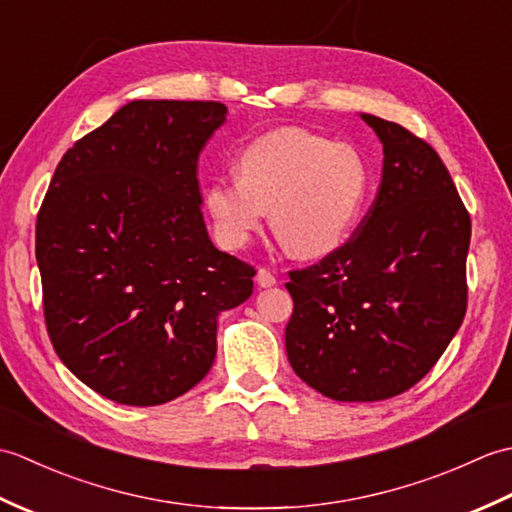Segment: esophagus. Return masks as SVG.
<instances>
[{
    "mask_svg": "<svg viewBox=\"0 0 512 512\" xmlns=\"http://www.w3.org/2000/svg\"><path fill=\"white\" fill-rule=\"evenodd\" d=\"M277 284V277L270 273L268 268H259L257 270V286H262V288H270V286H275Z\"/></svg>",
    "mask_w": 512,
    "mask_h": 512,
    "instance_id": "1",
    "label": "esophagus"
}]
</instances>
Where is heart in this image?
Returning a JSON list of instances; mask_svg holds the SVG:
<instances>
[{
	"label": "heart",
	"mask_w": 512,
	"mask_h": 512,
	"mask_svg": "<svg viewBox=\"0 0 512 512\" xmlns=\"http://www.w3.org/2000/svg\"><path fill=\"white\" fill-rule=\"evenodd\" d=\"M369 189L363 156L345 143L277 129L255 138L237 156V178L204 184V209L226 248H242L264 222L290 255L334 253L361 215Z\"/></svg>",
	"instance_id": "obj_1"
}]
</instances>
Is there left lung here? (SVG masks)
<instances>
[{"label":"left lung","mask_w":512,"mask_h":512,"mask_svg":"<svg viewBox=\"0 0 512 512\" xmlns=\"http://www.w3.org/2000/svg\"><path fill=\"white\" fill-rule=\"evenodd\" d=\"M383 143V178L361 226L319 264L290 270L286 352L341 402L398 396L427 376L466 314L471 217L436 149L361 114Z\"/></svg>","instance_id":"8db88e82"}]
</instances>
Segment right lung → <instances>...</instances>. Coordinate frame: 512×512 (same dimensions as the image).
Segmentation results:
<instances>
[{"instance_id": "obj_1", "label": "right lung", "mask_w": 512, "mask_h": 512, "mask_svg": "<svg viewBox=\"0 0 512 512\" xmlns=\"http://www.w3.org/2000/svg\"><path fill=\"white\" fill-rule=\"evenodd\" d=\"M215 101H132L76 140L37 215L43 314L63 365L121 405L154 407L209 374L217 317L255 268L213 246L198 158Z\"/></svg>"}]
</instances>
